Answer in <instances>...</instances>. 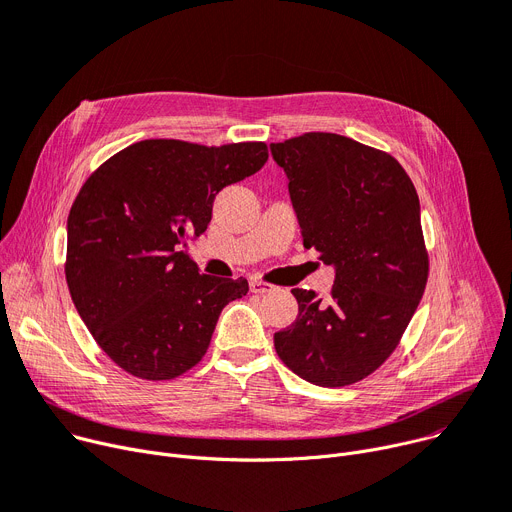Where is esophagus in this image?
<instances>
[{
  "instance_id": "1",
  "label": "esophagus",
  "mask_w": 512,
  "mask_h": 512,
  "mask_svg": "<svg viewBox=\"0 0 512 512\" xmlns=\"http://www.w3.org/2000/svg\"><path fill=\"white\" fill-rule=\"evenodd\" d=\"M274 290H276V286H271V284H267L263 280H253L251 282V292L253 294H269V292H274Z\"/></svg>"
}]
</instances>
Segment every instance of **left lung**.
Returning <instances> with one entry per match:
<instances>
[{
	"instance_id": "1",
	"label": "left lung",
	"mask_w": 512,
	"mask_h": 512,
	"mask_svg": "<svg viewBox=\"0 0 512 512\" xmlns=\"http://www.w3.org/2000/svg\"><path fill=\"white\" fill-rule=\"evenodd\" d=\"M304 249L335 267L329 296L294 288L298 319L274 335L282 362L319 387L366 379L397 348L428 282L420 199L387 152L311 131L271 144Z\"/></svg>"
}]
</instances>
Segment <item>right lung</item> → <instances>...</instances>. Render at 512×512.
I'll list each match as a JSON object with an SVG mask.
<instances>
[{"mask_svg":"<svg viewBox=\"0 0 512 512\" xmlns=\"http://www.w3.org/2000/svg\"><path fill=\"white\" fill-rule=\"evenodd\" d=\"M265 162L263 142L144 140L86 179L67 216L65 280L119 368L168 381L206 356L222 309L249 284L199 274L181 249L206 232L216 195Z\"/></svg>","mask_w":512,"mask_h":512,"instance_id":"1","label":"right lung"}]
</instances>
